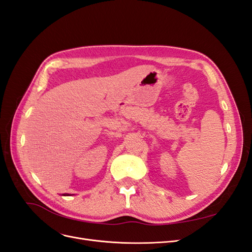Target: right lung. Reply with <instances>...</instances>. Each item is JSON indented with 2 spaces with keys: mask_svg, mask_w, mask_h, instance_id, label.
Segmentation results:
<instances>
[{
  "mask_svg": "<svg viewBox=\"0 0 252 252\" xmlns=\"http://www.w3.org/2000/svg\"><path fill=\"white\" fill-rule=\"evenodd\" d=\"M64 195H69V194H67V193H66V194H64Z\"/></svg>",
  "mask_w": 252,
  "mask_h": 252,
  "instance_id": "1",
  "label": "right lung"
}]
</instances>
